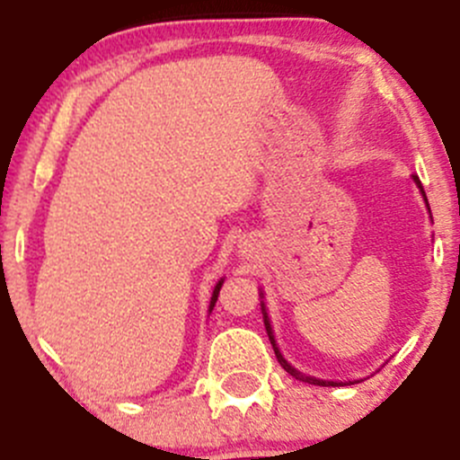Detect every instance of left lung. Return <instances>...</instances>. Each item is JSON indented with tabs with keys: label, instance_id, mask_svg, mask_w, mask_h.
I'll use <instances>...</instances> for the list:
<instances>
[{
	"label": "left lung",
	"instance_id": "8db88e82",
	"mask_svg": "<svg viewBox=\"0 0 460 460\" xmlns=\"http://www.w3.org/2000/svg\"><path fill=\"white\" fill-rule=\"evenodd\" d=\"M414 180H416V184H419V187H420V180L416 178V175H414ZM420 191H423V187H420ZM423 196H425V191H423ZM425 200H428V198H425ZM262 312H264V305H262ZM264 327H267L269 341H271V345H273V351H276V358H278V363L282 365V369H285V372H289L291 376H294V378L303 380V383H309V385H320V387H336V385H341V383H333V380H320V378H314V376L300 374L298 369H294V367H291V365L287 363L285 358H282V356H280V351H278V347H276V341H273L271 324H269V318H267V312H264Z\"/></svg>",
	"mask_w": 460,
	"mask_h": 460
}]
</instances>
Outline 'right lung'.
Listing matches in <instances>:
<instances>
[{"instance_id":"add662e5","label":"right lung","mask_w":460,"mask_h":460,"mask_svg":"<svg viewBox=\"0 0 460 460\" xmlns=\"http://www.w3.org/2000/svg\"><path fill=\"white\" fill-rule=\"evenodd\" d=\"M220 287H222V280L217 282V285H216V289H213V296H211V307H208V309H213V307H216V300H217V294H220Z\"/></svg>"}]
</instances>
